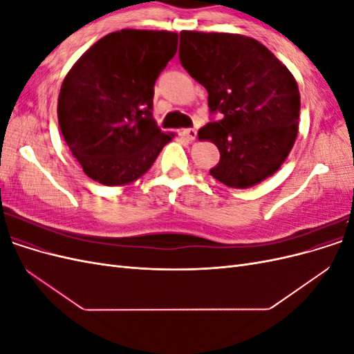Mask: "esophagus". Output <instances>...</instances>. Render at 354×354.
Here are the masks:
<instances>
[{
  "label": "esophagus",
  "instance_id": "1",
  "mask_svg": "<svg viewBox=\"0 0 354 354\" xmlns=\"http://www.w3.org/2000/svg\"><path fill=\"white\" fill-rule=\"evenodd\" d=\"M181 134H183L187 138V140L194 142L195 138H196V136H198V131L195 130V128H186V130L181 131Z\"/></svg>",
  "mask_w": 354,
  "mask_h": 354
}]
</instances>
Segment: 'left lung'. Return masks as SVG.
Here are the masks:
<instances>
[{
    "label": "left lung",
    "instance_id": "1",
    "mask_svg": "<svg viewBox=\"0 0 354 354\" xmlns=\"http://www.w3.org/2000/svg\"><path fill=\"white\" fill-rule=\"evenodd\" d=\"M180 63L208 91L211 116L199 138L217 145L220 162L209 174L245 189L273 176L298 133L299 91L273 53L238 34L180 32Z\"/></svg>",
    "mask_w": 354,
    "mask_h": 354
}]
</instances>
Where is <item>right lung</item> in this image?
<instances>
[{"mask_svg": "<svg viewBox=\"0 0 354 354\" xmlns=\"http://www.w3.org/2000/svg\"><path fill=\"white\" fill-rule=\"evenodd\" d=\"M167 30L122 29L95 42L62 84L59 127L84 173L104 186L131 183L174 134L153 120L155 82L177 51Z\"/></svg>", "mask_w": 354, "mask_h": 354, "instance_id": "add662e5", "label": "right lung"}]
</instances>
